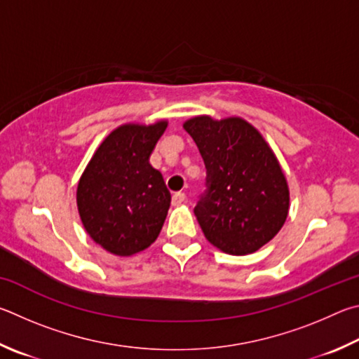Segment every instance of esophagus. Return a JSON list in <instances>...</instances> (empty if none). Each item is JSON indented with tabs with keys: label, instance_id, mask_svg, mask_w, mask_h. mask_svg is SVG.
Instances as JSON below:
<instances>
[{
	"label": "esophagus",
	"instance_id": "obj_1",
	"mask_svg": "<svg viewBox=\"0 0 359 359\" xmlns=\"http://www.w3.org/2000/svg\"><path fill=\"white\" fill-rule=\"evenodd\" d=\"M184 202H186V194H184V192H175V194H173L172 203H173L175 206H178V205L184 203Z\"/></svg>",
	"mask_w": 359,
	"mask_h": 359
}]
</instances>
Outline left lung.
I'll return each mask as SVG.
<instances>
[{
	"mask_svg": "<svg viewBox=\"0 0 359 359\" xmlns=\"http://www.w3.org/2000/svg\"><path fill=\"white\" fill-rule=\"evenodd\" d=\"M206 167L208 189L194 215L212 246L248 255L265 246L284 225L290 194L273 149L243 118L184 123Z\"/></svg>",
	"mask_w": 359,
	"mask_h": 359,
	"instance_id": "obj_1",
	"label": "left lung"
}]
</instances>
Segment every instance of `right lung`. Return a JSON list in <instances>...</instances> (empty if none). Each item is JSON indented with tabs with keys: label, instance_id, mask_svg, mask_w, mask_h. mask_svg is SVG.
<instances>
[{
	"label": "right lung",
	"instance_id": "add662e5",
	"mask_svg": "<svg viewBox=\"0 0 359 359\" xmlns=\"http://www.w3.org/2000/svg\"><path fill=\"white\" fill-rule=\"evenodd\" d=\"M165 129L167 121L119 126L100 143L79 181L83 227L110 254L142 252L161 233L172 196L149 156Z\"/></svg>",
	"mask_w": 359,
	"mask_h": 359
}]
</instances>
